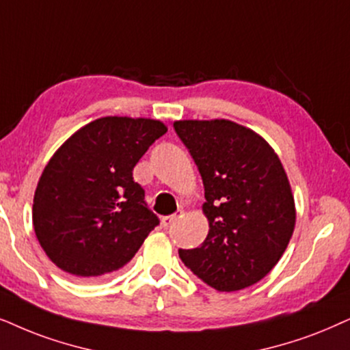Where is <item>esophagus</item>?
<instances>
[{
  "instance_id": "34e87169",
  "label": "esophagus",
  "mask_w": 350,
  "mask_h": 350,
  "mask_svg": "<svg viewBox=\"0 0 350 350\" xmlns=\"http://www.w3.org/2000/svg\"><path fill=\"white\" fill-rule=\"evenodd\" d=\"M176 219H178V214L165 215V217H162L161 224H162V226H164V228H169V226H172V224H175Z\"/></svg>"
}]
</instances>
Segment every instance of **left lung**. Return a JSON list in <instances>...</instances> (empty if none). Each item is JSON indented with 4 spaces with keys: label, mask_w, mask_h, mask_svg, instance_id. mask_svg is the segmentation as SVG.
Masks as SVG:
<instances>
[{
    "label": "left lung",
    "mask_w": 350,
    "mask_h": 350,
    "mask_svg": "<svg viewBox=\"0 0 350 350\" xmlns=\"http://www.w3.org/2000/svg\"><path fill=\"white\" fill-rule=\"evenodd\" d=\"M204 183L208 233L196 249H178L183 264L217 291L260 281L283 256L296 225L288 176L256 131L231 120H178Z\"/></svg>",
    "instance_id": "obj_1"
}]
</instances>
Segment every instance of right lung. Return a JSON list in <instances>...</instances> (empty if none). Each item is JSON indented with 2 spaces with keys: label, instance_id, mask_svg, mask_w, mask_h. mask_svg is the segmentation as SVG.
<instances>
[{
  "label": "right lung",
  "instance_id": "add662e5",
  "mask_svg": "<svg viewBox=\"0 0 350 350\" xmlns=\"http://www.w3.org/2000/svg\"><path fill=\"white\" fill-rule=\"evenodd\" d=\"M167 131L152 119L103 117L49 159L33 198V228L53 264L94 280L133 258L159 225L133 167Z\"/></svg>",
  "mask_w": 350,
  "mask_h": 350
}]
</instances>
